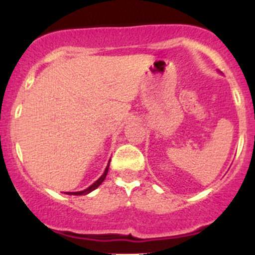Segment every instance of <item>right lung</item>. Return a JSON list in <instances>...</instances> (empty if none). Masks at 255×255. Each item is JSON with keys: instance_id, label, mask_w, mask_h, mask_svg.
Masks as SVG:
<instances>
[{"instance_id": "add662e5", "label": "right lung", "mask_w": 255, "mask_h": 255, "mask_svg": "<svg viewBox=\"0 0 255 255\" xmlns=\"http://www.w3.org/2000/svg\"><path fill=\"white\" fill-rule=\"evenodd\" d=\"M109 164H110V160H109V163H108L107 168H105V170H104V172H103V175H102V176L99 177L98 180L96 181L95 183L91 184V186L89 187V188L84 189V191H80V192H66V193H64V194H68V195H86V194H89V193H91L92 191H95V189L97 188V187L101 186L102 182H103V181L105 180V177H107L108 170H109Z\"/></svg>"}]
</instances>
